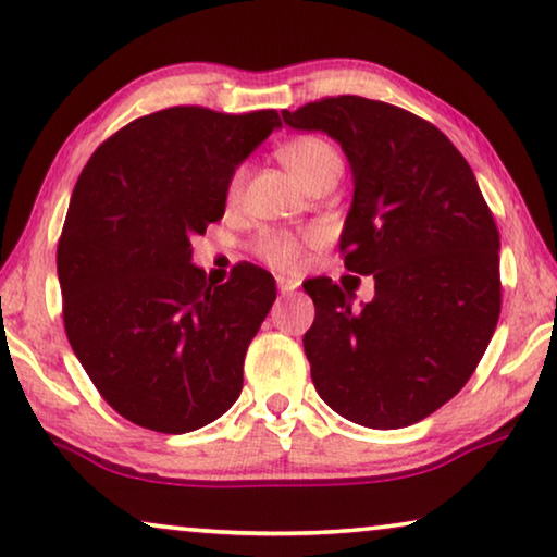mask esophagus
<instances>
[{"label": "esophagus", "mask_w": 557, "mask_h": 557, "mask_svg": "<svg viewBox=\"0 0 557 557\" xmlns=\"http://www.w3.org/2000/svg\"><path fill=\"white\" fill-rule=\"evenodd\" d=\"M298 284H301V281H298V278H288V276H278V278H276V286H278L281 294H292V292H296Z\"/></svg>", "instance_id": "obj_1"}]
</instances>
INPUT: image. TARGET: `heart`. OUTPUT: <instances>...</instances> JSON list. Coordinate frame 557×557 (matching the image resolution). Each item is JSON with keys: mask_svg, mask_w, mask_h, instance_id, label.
<instances>
[{"mask_svg": "<svg viewBox=\"0 0 557 557\" xmlns=\"http://www.w3.org/2000/svg\"><path fill=\"white\" fill-rule=\"evenodd\" d=\"M276 156L306 188L329 178V175L342 173L338 152L317 135H298V138L281 143ZM240 188H244V171H236L231 175L228 188H225V198L236 200L240 196ZM253 251L271 269L292 271L301 261V238L288 231H263L256 238Z\"/></svg>", "mask_w": 557, "mask_h": 557, "instance_id": "b5f03b06", "label": "heart"}]
</instances>
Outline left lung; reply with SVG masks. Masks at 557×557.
I'll list each match as a JSON object with an SVG mask.
<instances>
[{"label":"left lung","mask_w":557,"mask_h":557,"mask_svg":"<svg viewBox=\"0 0 557 557\" xmlns=\"http://www.w3.org/2000/svg\"><path fill=\"white\" fill-rule=\"evenodd\" d=\"M294 131L342 145L354 198L338 248L374 276L351 306L332 278L304 292L317 317L304 351L319 397L349 422L399 430L430 417L478 369L499 317V233L472 168L432 123L359 95L284 110Z\"/></svg>","instance_id":"8db88e82"}]
</instances>
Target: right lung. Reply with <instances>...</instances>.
<instances>
[{
    "label": "right lung",
    "mask_w": 557,
    "mask_h": 557,
    "mask_svg": "<svg viewBox=\"0 0 557 557\" xmlns=\"http://www.w3.org/2000/svg\"><path fill=\"white\" fill-rule=\"evenodd\" d=\"M276 127V110L178 104L133 120L79 173L58 244L64 332L133 424L200 430L244 389L246 349L276 284L253 263L208 284L190 238L223 219L231 175Z\"/></svg>",
    "instance_id": "add662e5"
}]
</instances>
